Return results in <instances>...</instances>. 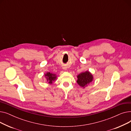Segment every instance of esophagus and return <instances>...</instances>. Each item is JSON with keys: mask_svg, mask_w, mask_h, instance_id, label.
I'll return each instance as SVG.
<instances>
[{"mask_svg": "<svg viewBox=\"0 0 131 131\" xmlns=\"http://www.w3.org/2000/svg\"><path fill=\"white\" fill-rule=\"evenodd\" d=\"M63 69H64V70H66V67H64V68H63Z\"/></svg>", "mask_w": 131, "mask_h": 131, "instance_id": "obj_1", "label": "esophagus"}]
</instances>
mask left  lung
Masks as SVG:
<instances>
[{
    "instance_id": "8db88e82",
    "label": "left lung",
    "mask_w": 131,
    "mask_h": 131,
    "mask_svg": "<svg viewBox=\"0 0 131 131\" xmlns=\"http://www.w3.org/2000/svg\"><path fill=\"white\" fill-rule=\"evenodd\" d=\"M78 80L77 81L78 84L82 88H85L93 80V76L92 74L86 71L84 72H82L79 74L78 76Z\"/></svg>"
}]
</instances>
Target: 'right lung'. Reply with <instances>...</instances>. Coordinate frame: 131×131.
I'll list each match as a JSON object with an SVG mask.
<instances>
[{
    "label": "right lung",
    "mask_w": 131,
    "mask_h": 131,
    "mask_svg": "<svg viewBox=\"0 0 131 131\" xmlns=\"http://www.w3.org/2000/svg\"><path fill=\"white\" fill-rule=\"evenodd\" d=\"M45 77L47 80V81L48 82V83L49 84H53V82L55 81L57 78L56 74L50 72H47L45 73Z\"/></svg>",
    "instance_id": "1"
}]
</instances>
